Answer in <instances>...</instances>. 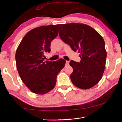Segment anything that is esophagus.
Returning <instances> with one entry per match:
<instances>
[{
	"instance_id": "obj_1",
	"label": "esophagus",
	"mask_w": 122,
	"mask_h": 122,
	"mask_svg": "<svg viewBox=\"0 0 122 122\" xmlns=\"http://www.w3.org/2000/svg\"><path fill=\"white\" fill-rule=\"evenodd\" d=\"M69 61H66V65H69Z\"/></svg>"
}]
</instances>
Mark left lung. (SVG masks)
<instances>
[{"label":"left lung","mask_w":122,"mask_h":122,"mask_svg":"<svg viewBox=\"0 0 122 122\" xmlns=\"http://www.w3.org/2000/svg\"><path fill=\"white\" fill-rule=\"evenodd\" d=\"M59 36L73 51L80 53L81 61L71 60L73 68L71 75L74 86L83 89H89L100 81L106 66L107 52L102 36L90 26L71 23L59 25Z\"/></svg>","instance_id":"obj_1"}]
</instances>
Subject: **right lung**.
Here are the masks:
<instances>
[{"instance_id":"obj_1","label":"right lung","mask_w":122,"mask_h":122,"mask_svg":"<svg viewBox=\"0 0 122 122\" xmlns=\"http://www.w3.org/2000/svg\"><path fill=\"white\" fill-rule=\"evenodd\" d=\"M59 25L41 26L29 31L15 53L16 68L22 82L32 92L45 94L54 88L56 76L66 61H45L44 53L51 51V43L59 33Z\"/></svg>"}]
</instances>
